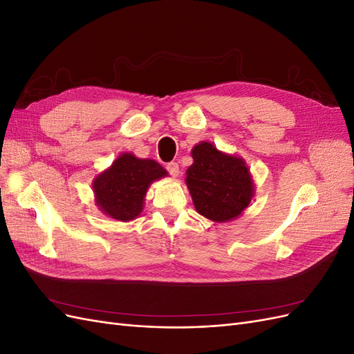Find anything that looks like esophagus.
I'll use <instances>...</instances> for the list:
<instances>
[{"label": "esophagus", "instance_id": "esophagus-1", "mask_svg": "<svg viewBox=\"0 0 354 354\" xmlns=\"http://www.w3.org/2000/svg\"><path fill=\"white\" fill-rule=\"evenodd\" d=\"M167 171L168 173L173 176V177H177L180 174V168H178V164L177 162H169L167 165Z\"/></svg>", "mask_w": 354, "mask_h": 354}]
</instances>
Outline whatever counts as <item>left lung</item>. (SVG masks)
I'll return each mask as SVG.
<instances>
[{
    "instance_id": "left-lung-1",
    "label": "left lung",
    "mask_w": 354,
    "mask_h": 354,
    "mask_svg": "<svg viewBox=\"0 0 354 354\" xmlns=\"http://www.w3.org/2000/svg\"><path fill=\"white\" fill-rule=\"evenodd\" d=\"M194 164L186 183L201 216L224 223L241 216L250 205L254 185L241 158L224 155L216 146L202 142L192 149Z\"/></svg>"
}]
</instances>
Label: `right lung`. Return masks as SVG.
<instances>
[{
  "label": "right lung",
  "mask_w": 354,
  "mask_h": 354,
  "mask_svg": "<svg viewBox=\"0 0 354 354\" xmlns=\"http://www.w3.org/2000/svg\"><path fill=\"white\" fill-rule=\"evenodd\" d=\"M165 176L167 171L156 160L122 153L109 169L95 177V203L115 220H133L143 209L149 185Z\"/></svg>",
  "instance_id": "obj_1"
}]
</instances>
